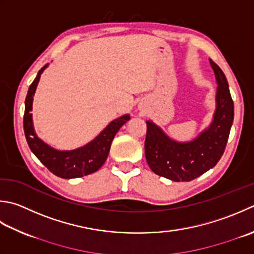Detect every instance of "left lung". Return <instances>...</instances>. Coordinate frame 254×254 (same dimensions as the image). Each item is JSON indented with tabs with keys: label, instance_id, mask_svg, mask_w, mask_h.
I'll use <instances>...</instances> for the list:
<instances>
[{
	"label": "left lung",
	"instance_id": "8db88e82",
	"mask_svg": "<svg viewBox=\"0 0 254 254\" xmlns=\"http://www.w3.org/2000/svg\"><path fill=\"white\" fill-rule=\"evenodd\" d=\"M218 83L216 111L209 127L190 142H176L160 127L146 121L145 157L151 170L174 182H190L219 162L233 122V101L225 73L211 59Z\"/></svg>",
	"mask_w": 254,
	"mask_h": 254
}]
</instances>
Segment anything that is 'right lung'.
<instances>
[{
  "label": "right lung",
  "instance_id": "right-lung-1",
  "mask_svg": "<svg viewBox=\"0 0 254 254\" xmlns=\"http://www.w3.org/2000/svg\"><path fill=\"white\" fill-rule=\"evenodd\" d=\"M47 66L48 64H45L38 71L35 80L29 86L26 99H25V112L23 119L25 137H26L28 146L35 154V156L54 175L67 178V180L89 175V174L97 172L106 162L112 140L123 124L130 120V116L126 114V116L116 119L87 145L72 151L55 150L37 137L36 133L34 131L31 113L34 99L33 96L35 90H36L41 74Z\"/></svg>",
  "mask_w": 254,
  "mask_h": 254
}]
</instances>
